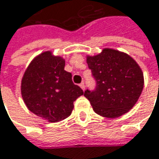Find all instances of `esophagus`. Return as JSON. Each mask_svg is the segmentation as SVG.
Masks as SVG:
<instances>
[{"label": "esophagus", "instance_id": "1", "mask_svg": "<svg viewBox=\"0 0 159 159\" xmlns=\"http://www.w3.org/2000/svg\"><path fill=\"white\" fill-rule=\"evenodd\" d=\"M80 87L83 89V91H84V89H85V85H84V83H81V84H80Z\"/></svg>", "mask_w": 159, "mask_h": 159}]
</instances>
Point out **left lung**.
Wrapping results in <instances>:
<instances>
[{"instance_id": "left-lung-1", "label": "left lung", "mask_w": 159, "mask_h": 159, "mask_svg": "<svg viewBox=\"0 0 159 159\" xmlns=\"http://www.w3.org/2000/svg\"><path fill=\"white\" fill-rule=\"evenodd\" d=\"M86 63L97 86L94 92L86 90L84 96L97 115L116 118L134 107L144 88V75L135 59L124 52L104 48L98 54H86Z\"/></svg>"}]
</instances>
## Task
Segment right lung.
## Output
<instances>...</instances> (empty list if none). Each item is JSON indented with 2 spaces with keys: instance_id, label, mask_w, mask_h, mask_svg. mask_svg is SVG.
<instances>
[{
  "instance_id": "1",
  "label": "right lung",
  "mask_w": 159,
  "mask_h": 159,
  "mask_svg": "<svg viewBox=\"0 0 159 159\" xmlns=\"http://www.w3.org/2000/svg\"><path fill=\"white\" fill-rule=\"evenodd\" d=\"M65 65L62 56L44 51L31 61L22 75L21 94L26 107L50 123L67 118L74 102L84 94Z\"/></svg>"
}]
</instances>
